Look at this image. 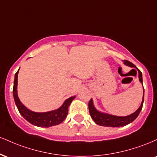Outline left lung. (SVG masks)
<instances>
[{"mask_svg":"<svg viewBox=\"0 0 157 157\" xmlns=\"http://www.w3.org/2000/svg\"><path fill=\"white\" fill-rule=\"evenodd\" d=\"M124 63L126 66H128L130 67H134L136 68V66H134L132 63L129 62L128 60H124ZM138 73H139V80H140V82L142 83V72L138 69ZM143 86V85H142ZM144 89V88H143ZM143 102H144V90H143V97H142V101L141 103V105L140 106V108L135 111L134 113H131V114L128 115V116L125 117H118V116H114V115L109 114V113H102L99 111L98 110L95 109L94 105L93 100L92 99H91L89 102V113L91 115V118L93 119L94 121L95 122V123L101 126H106V127H122V126L127 125L128 124L132 122L134 120L138 117V115L140 114V111L142 109V105H143Z\"/></svg>","mask_w":157,"mask_h":157,"instance_id":"1","label":"left lung"}]
</instances>
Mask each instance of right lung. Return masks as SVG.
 I'll list each match as a JSON object with an SVG mask.
<instances>
[{
	"label": "right lung",
	"instance_id": "right-lung-1",
	"mask_svg": "<svg viewBox=\"0 0 157 157\" xmlns=\"http://www.w3.org/2000/svg\"><path fill=\"white\" fill-rule=\"evenodd\" d=\"M18 71H17L15 75V80H14L13 86V97L15 100L16 106L18 109L22 117L29 122L35 126L38 127L48 128L53 125H57L60 124L66 119L68 115V107L71 103L72 100L75 98V97H71L65 100L62 105L59 109L54 110V111H48V112H35V111H30L27 109L20 101L18 96H17V75Z\"/></svg>",
	"mask_w": 157,
	"mask_h": 157
}]
</instances>
